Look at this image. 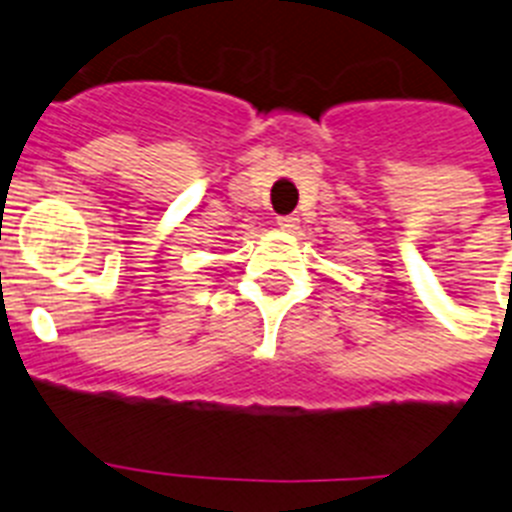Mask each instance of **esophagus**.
<instances>
[{
  "label": "esophagus",
  "instance_id": "obj_1",
  "mask_svg": "<svg viewBox=\"0 0 512 512\" xmlns=\"http://www.w3.org/2000/svg\"><path fill=\"white\" fill-rule=\"evenodd\" d=\"M277 225L282 230H295L297 228V217L295 215H279Z\"/></svg>",
  "mask_w": 512,
  "mask_h": 512
}]
</instances>
